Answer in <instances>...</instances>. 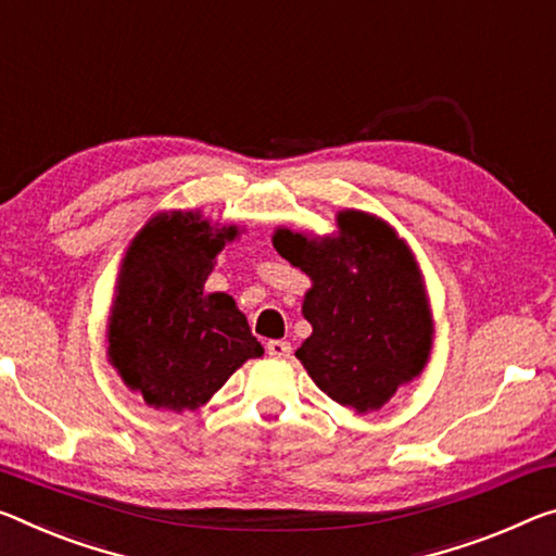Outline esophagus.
Here are the masks:
<instances>
[{
  "label": "esophagus",
  "instance_id": "obj_1",
  "mask_svg": "<svg viewBox=\"0 0 556 556\" xmlns=\"http://www.w3.org/2000/svg\"><path fill=\"white\" fill-rule=\"evenodd\" d=\"M267 354L271 358H289V354H292V346H289V341L275 339V341L267 343Z\"/></svg>",
  "mask_w": 556,
  "mask_h": 556
}]
</instances>
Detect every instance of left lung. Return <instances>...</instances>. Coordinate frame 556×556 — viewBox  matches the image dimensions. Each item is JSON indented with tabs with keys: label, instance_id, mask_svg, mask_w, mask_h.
Returning <instances> with one entry per match:
<instances>
[{
	"label": "left lung",
	"instance_id": "8db88e82",
	"mask_svg": "<svg viewBox=\"0 0 556 556\" xmlns=\"http://www.w3.org/2000/svg\"><path fill=\"white\" fill-rule=\"evenodd\" d=\"M337 227L329 237L279 227L271 244L312 279L302 304L312 337L296 358L331 401L368 413L426 368L433 316L416 257L389 223L341 210Z\"/></svg>",
	"mask_w": 556,
	"mask_h": 556
}]
</instances>
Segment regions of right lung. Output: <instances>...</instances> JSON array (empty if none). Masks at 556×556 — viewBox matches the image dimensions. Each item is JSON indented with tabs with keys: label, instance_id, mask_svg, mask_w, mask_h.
<instances>
[{
	"label": "right lung",
	"instance_id": "right-lung-1",
	"mask_svg": "<svg viewBox=\"0 0 556 556\" xmlns=\"http://www.w3.org/2000/svg\"><path fill=\"white\" fill-rule=\"evenodd\" d=\"M240 235L200 213H161L130 242L109 316V361L153 408L195 410L247 358L264 354L225 292L207 294L215 257Z\"/></svg>",
	"mask_w": 556,
	"mask_h": 556
}]
</instances>
